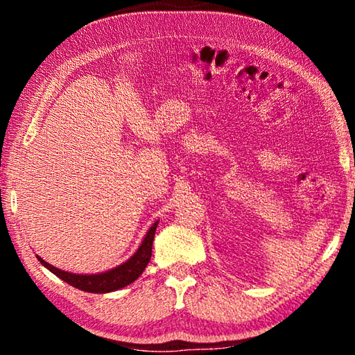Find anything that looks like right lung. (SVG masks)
Instances as JSON below:
<instances>
[{"label":"right lung","instance_id":"add662e5","mask_svg":"<svg viewBox=\"0 0 355 355\" xmlns=\"http://www.w3.org/2000/svg\"><path fill=\"white\" fill-rule=\"evenodd\" d=\"M158 222L159 220L153 222L152 227L147 230L146 236L142 238L139 248L136 249L135 254L131 255L127 261L120 263L119 266L107 269V271H103V272L75 274V272L62 271V269L46 263L42 257L39 255L35 257H37V260L44 264L48 271L58 275L61 280L67 282L69 285L78 288V290L86 291V293H98V294L117 291L120 288H125L130 284H133V282L144 272V269L147 268L150 257H152V245H153V238H155L156 227H158Z\"/></svg>","mask_w":355,"mask_h":355}]
</instances>
